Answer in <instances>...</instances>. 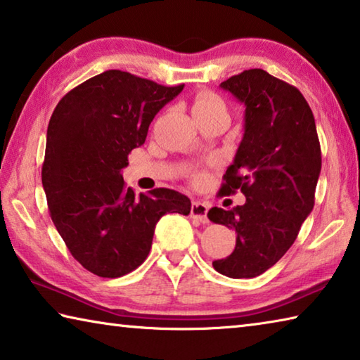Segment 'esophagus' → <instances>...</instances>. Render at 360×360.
<instances>
[{
	"instance_id": "obj_1",
	"label": "esophagus",
	"mask_w": 360,
	"mask_h": 360,
	"mask_svg": "<svg viewBox=\"0 0 360 360\" xmlns=\"http://www.w3.org/2000/svg\"><path fill=\"white\" fill-rule=\"evenodd\" d=\"M191 214L193 219H197V221L203 222V224H208V205L202 203V202H193L191 206Z\"/></svg>"
}]
</instances>
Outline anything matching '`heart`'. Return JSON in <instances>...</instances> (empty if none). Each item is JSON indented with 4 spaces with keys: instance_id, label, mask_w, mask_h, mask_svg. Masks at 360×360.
Listing matches in <instances>:
<instances>
[{
    "instance_id": "obj_1",
    "label": "heart",
    "mask_w": 360,
    "mask_h": 360,
    "mask_svg": "<svg viewBox=\"0 0 360 360\" xmlns=\"http://www.w3.org/2000/svg\"><path fill=\"white\" fill-rule=\"evenodd\" d=\"M216 109H224L225 111V103L217 94L211 92V90H202L195 95L193 98V112H208V111H216ZM203 176L200 173L192 174V179L195 182L202 181Z\"/></svg>"
}]
</instances>
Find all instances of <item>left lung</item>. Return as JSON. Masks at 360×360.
I'll use <instances>...</instances> for the list:
<instances>
[{
  "instance_id": "left-lung-1",
  "label": "left lung",
  "mask_w": 360,
  "mask_h": 360,
  "mask_svg": "<svg viewBox=\"0 0 360 360\" xmlns=\"http://www.w3.org/2000/svg\"><path fill=\"white\" fill-rule=\"evenodd\" d=\"M221 87L245 103L246 114L245 136L219 195L241 191L246 203L208 211L210 221L236 233L233 252L212 266L229 278H255L288 252L313 211L321 144L311 108L294 85L254 68Z\"/></svg>"
}]
</instances>
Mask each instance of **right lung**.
I'll return each instance as SVG.
<instances>
[{"mask_svg": "<svg viewBox=\"0 0 360 360\" xmlns=\"http://www.w3.org/2000/svg\"><path fill=\"white\" fill-rule=\"evenodd\" d=\"M182 87L109 70L71 89L53 109L41 169L49 214L72 257L96 276L136 270L158 219L191 212L186 195L165 187L135 195L120 174Z\"/></svg>", "mask_w": 360, "mask_h": 360, "instance_id": "obj_1", "label": "right lung"}]
</instances>
